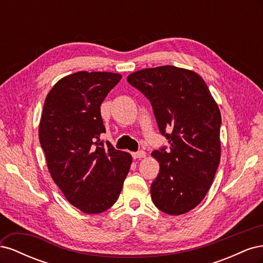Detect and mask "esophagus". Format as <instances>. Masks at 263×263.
Segmentation results:
<instances>
[{
	"mask_svg": "<svg viewBox=\"0 0 263 263\" xmlns=\"http://www.w3.org/2000/svg\"><path fill=\"white\" fill-rule=\"evenodd\" d=\"M132 156H133V158H134V159L144 158V157L146 156V153H145L144 150H138V151H136V153H133V154H132Z\"/></svg>",
	"mask_w": 263,
	"mask_h": 263,
	"instance_id": "obj_1",
	"label": "esophagus"
}]
</instances>
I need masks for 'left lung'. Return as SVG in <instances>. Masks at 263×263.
<instances>
[{"instance_id": "left-lung-1", "label": "left lung", "mask_w": 263, "mask_h": 263, "mask_svg": "<svg viewBox=\"0 0 263 263\" xmlns=\"http://www.w3.org/2000/svg\"><path fill=\"white\" fill-rule=\"evenodd\" d=\"M127 81L150 101L158 128L169 148L154 150L160 163L150 193L169 215L202 202L220 160L221 116L208 85L197 73L173 66L139 70Z\"/></svg>"}]
</instances>
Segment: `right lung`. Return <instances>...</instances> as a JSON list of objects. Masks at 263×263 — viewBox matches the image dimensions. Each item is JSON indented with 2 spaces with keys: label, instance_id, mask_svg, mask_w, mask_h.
Returning <instances> with one entry per match:
<instances>
[{
  "label": "right lung",
  "instance_id": "right-lung-1",
  "mask_svg": "<svg viewBox=\"0 0 263 263\" xmlns=\"http://www.w3.org/2000/svg\"><path fill=\"white\" fill-rule=\"evenodd\" d=\"M122 76L80 71L62 78L47 95L39 141L55 184L86 214L112 208L128 174L132 156L101 139V104Z\"/></svg>",
  "mask_w": 263,
  "mask_h": 263
}]
</instances>
